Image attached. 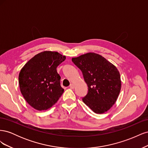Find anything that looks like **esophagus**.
<instances>
[{
    "label": "esophagus",
    "mask_w": 148,
    "mask_h": 148,
    "mask_svg": "<svg viewBox=\"0 0 148 148\" xmlns=\"http://www.w3.org/2000/svg\"><path fill=\"white\" fill-rule=\"evenodd\" d=\"M74 87H75V86H74V84H73V83L70 84V88L71 89H74Z\"/></svg>",
    "instance_id": "obj_1"
}]
</instances>
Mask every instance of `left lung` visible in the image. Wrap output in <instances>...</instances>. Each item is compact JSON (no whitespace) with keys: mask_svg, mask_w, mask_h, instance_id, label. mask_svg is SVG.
Wrapping results in <instances>:
<instances>
[{"mask_svg":"<svg viewBox=\"0 0 148 148\" xmlns=\"http://www.w3.org/2000/svg\"><path fill=\"white\" fill-rule=\"evenodd\" d=\"M81 70L88 87L83 101L94 112L103 114L117 101L121 89L119 70L104 57L96 53H87L71 59Z\"/></svg>","mask_w":148,"mask_h":148,"instance_id":"obj_1","label":"left lung"}]
</instances>
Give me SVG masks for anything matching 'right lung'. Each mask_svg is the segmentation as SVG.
Returning a JSON list of instances; mask_svg holds the SVG:
<instances>
[{"label":"right lung","mask_w":148,"mask_h":148,"mask_svg":"<svg viewBox=\"0 0 148 148\" xmlns=\"http://www.w3.org/2000/svg\"><path fill=\"white\" fill-rule=\"evenodd\" d=\"M65 60L57 52L44 51L34 56L21 69L18 82L26 101L38 110L54 105L63 94L57 67Z\"/></svg>","instance_id":"obj_1"}]
</instances>
